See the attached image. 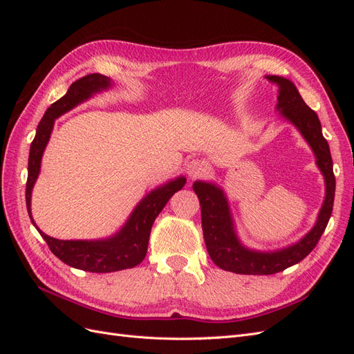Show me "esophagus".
Here are the masks:
<instances>
[{
	"instance_id": "34e87169",
	"label": "esophagus",
	"mask_w": 354,
	"mask_h": 354,
	"mask_svg": "<svg viewBox=\"0 0 354 354\" xmlns=\"http://www.w3.org/2000/svg\"><path fill=\"white\" fill-rule=\"evenodd\" d=\"M186 171H187L190 178H198V177L205 174L207 164L201 159H190L186 165Z\"/></svg>"
}]
</instances>
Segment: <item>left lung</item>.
Here are the masks:
<instances>
[{
  "label": "left lung",
  "mask_w": 354,
  "mask_h": 354,
  "mask_svg": "<svg viewBox=\"0 0 354 354\" xmlns=\"http://www.w3.org/2000/svg\"><path fill=\"white\" fill-rule=\"evenodd\" d=\"M267 80L279 85L277 109L298 128L312 146L317 159V167L325 176L326 196L315 227L301 241L281 251L259 252L246 250L239 243L233 230L229 205L223 190L211 183L195 181L194 190L201 203L203 239H205L211 260L220 269L239 274H274L304 260L315 250L320 236L324 234L330 218L332 207H334L335 176L332 169L329 145L322 134V127H320L316 112L304 103L295 85L289 80L276 77V75H269Z\"/></svg>",
  "instance_id": "obj_1"
}]
</instances>
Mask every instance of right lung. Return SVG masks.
Segmentation results:
<instances>
[{"instance_id":"obj_1","label":"right lung","mask_w":354,"mask_h":354,"mask_svg":"<svg viewBox=\"0 0 354 354\" xmlns=\"http://www.w3.org/2000/svg\"><path fill=\"white\" fill-rule=\"evenodd\" d=\"M109 78L100 73H90L72 82L68 93L62 99L53 103L38 124L35 138L30 143L28 160V181H26V207L30 217V194L35 180L39 174L42 152L47 146L53 124L56 118L71 111L81 102L87 100L91 94L108 88ZM186 178L180 177L169 181L165 186L151 192L133 211L125 226L113 238L106 241H60L42 233L30 217V221L47 242L50 251L65 264L75 269L91 273H111L124 269H131L140 264L147 252L149 236L153 221L159 212L167 205L169 198L185 186Z\"/></svg>"}]
</instances>
